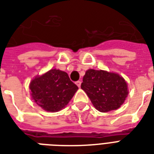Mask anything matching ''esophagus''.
<instances>
[{
	"label": "esophagus",
	"instance_id": "esophagus-1",
	"mask_svg": "<svg viewBox=\"0 0 154 154\" xmlns=\"http://www.w3.org/2000/svg\"><path fill=\"white\" fill-rule=\"evenodd\" d=\"M76 85L78 86L79 88H80V86H81V82L80 81H77V82H76Z\"/></svg>",
	"mask_w": 154,
	"mask_h": 154
}]
</instances>
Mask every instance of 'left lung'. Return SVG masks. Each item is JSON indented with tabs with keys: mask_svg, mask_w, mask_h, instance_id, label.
Listing matches in <instances>:
<instances>
[{
	"mask_svg": "<svg viewBox=\"0 0 154 154\" xmlns=\"http://www.w3.org/2000/svg\"><path fill=\"white\" fill-rule=\"evenodd\" d=\"M93 106L101 112L116 110L128 96V85L122 76L113 72L89 69L81 84Z\"/></svg>",
	"mask_w": 154,
	"mask_h": 154,
	"instance_id": "obj_1",
	"label": "left lung"
}]
</instances>
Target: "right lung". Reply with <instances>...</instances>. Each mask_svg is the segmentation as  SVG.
Instances as JSON below:
<instances>
[{"mask_svg": "<svg viewBox=\"0 0 154 154\" xmlns=\"http://www.w3.org/2000/svg\"><path fill=\"white\" fill-rule=\"evenodd\" d=\"M32 100L47 112H56L66 107L79 88L66 72L51 69L29 83Z\"/></svg>", "mask_w": 154, "mask_h": 154, "instance_id": "1", "label": "right lung"}]
</instances>
